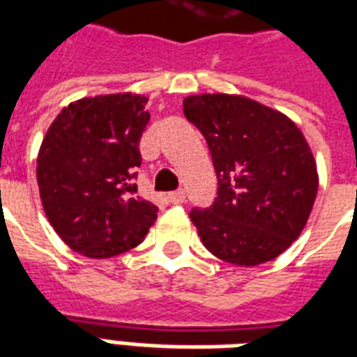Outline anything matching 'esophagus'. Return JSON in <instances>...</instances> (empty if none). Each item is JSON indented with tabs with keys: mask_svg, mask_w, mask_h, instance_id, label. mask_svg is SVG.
Returning <instances> with one entry per match:
<instances>
[{
	"mask_svg": "<svg viewBox=\"0 0 357 357\" xmlns=\"http://www.w3.org/2000/svg\"><path fill=\"white\" fill-rule=\"evenodd\" d=\"M168 201L172 202V204H181V202H185V193L179 189V191H174V193L168 195Z\"/></svg>",
	"mask_w": 357,
	"mask_h": 357,
	"instance_id": "34e87169",
	"label": "esophagus"
}]
</instances>
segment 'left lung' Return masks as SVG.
Wrapping results in <instances>:
<instances>
[{"mask_svg":"<svg viewBox=\"0 0 357 357\" xmlns=\"http://www.w3.org/2000/svg\"><path fill=\"white\" fill-rule=\"evenodd\" d=\"M183 112L208 143L218 176L214 204L189 212L202 245L235 266L277 258L298 239L317 195V168L302 132L243 95H191Z\"/></svg>","mask_w":357,"mask_h":357,"instance_id":"8db88e82","label":"left lung"}]
</instances>
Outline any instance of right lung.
Listing matches in <instances>:
<instances>
[{"label":"right lung","instance_id":"obj_1","mask_svg":"<svg viewBox=\"0 0 357 357\" xmlns=\"http://www.w3.org/2000/svg\"><path fill=\"white\" fill-rule=\"evenodd\" d=\"M145 105L133 93L86 97L61 110L42 141L36 176L45 216L88 258L137 247L155 224L158 208L135 185Z\"/></svg>","mask_w":357,"mask_h":357}]
</instances>
